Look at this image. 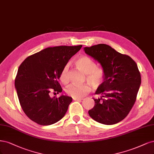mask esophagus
<instances>
[{"instance_id": "esophagus-1", "label": "esophagus", "mask_w": 154, "mask_h": 154, "mask_svg": "<svg viewBox=\"0 0 154 154\" xmlns=\"http://www.w3.org/2000/svg\"><path fill=\"white\" fill-rule=\"evenodd\" d=\"M73 100H82V98H73Z\"/></svg>"}]
</instances>
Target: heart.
Segmentation results:
<instances>
[{
    "mask_svg": "<svg viewBox=\"0 0 154 154\" xmlns=\"http://www.w3.org/2000/svg\"><path fill=\"white\" fill-rule=\"evenodd\" d=\"M76 67L86 74V80L93 88H98L103 82L104 71L102 68L97 67V64L92 59L88 56H81L75 61ZM59 79L61 82L66 84L68 81V66L66 64L60 73ZM90 86L87 83H72L66 88L65 91L68 95L74 98H81L90 91Z\"/></svg>",
    "mask_w": 154,
    "mask_h": 154,
    "instance_id": "heart-1",
    "label": "heart"
}]
</instances>
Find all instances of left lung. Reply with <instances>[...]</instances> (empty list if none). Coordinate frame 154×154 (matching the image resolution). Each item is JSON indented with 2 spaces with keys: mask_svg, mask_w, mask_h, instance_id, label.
I'll return each mask as SVG.
<instances>
[{
  "mask_svg": "<svg viewBox=\"0 0 154 154\" xmlns=\"http://www.w3.org/2000/svg\"><path fill=\"white\" fill-rule=\"evenodd\" d=\"M88 55L97 60L104 71L103 82L95 92V106L88 111L94 120L104 125L121 122L134 104L141 82L137 64L125 54L106 44L84 47Z\"/></svg>",
  "mask_w": 154,
  "mask_h": 154,
  "instance_id": "1",
  "label": "left lung"
}]
</instances>
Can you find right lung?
<instances>
[{
	"mask_svg": "<svg viewBox=\"0 0 154 154\" xmlns=\"http://www.w3.org/2000/svg\"><path fill=\"white\" fill-rule=\"evenodd\" d=\"M82 47H48L27 57L20 65L14 85L22 109L32 121L49 125L65 115L72 98L64 95L51 98L49 93L62 91L58 82L60 73Z\"/></svg>",
	"mask_w": 154,
	"mask_h": 154,
	"instance_id": "add662e5",
	"label": "right lung"
}]
</instances>
